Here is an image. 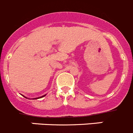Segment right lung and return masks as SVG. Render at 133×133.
<instances>
[{
  "instance_id": "obj_1",
  "label": "right lung",
  "mask_w": 133,
  "mask_h": 133,
  "mask_svg": "<svg viewBox=\"0 0 133 133\" xmlns=\"http://www.w3.org/2000/svg\"><path fill=\"white\" fill-rule=\"evenodd\" d=\"M45 96V95H44V96H41V97H43V96ZM24 97H25V96H24ZM40 97H37V98H34V99H39V98H40ZM25 98H27V97H25Z\"/></svg>"
}]
</instances>
